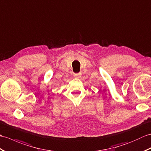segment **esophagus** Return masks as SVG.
<instances>
[{
    "label": "esophagus",
    "instance_id": "obj_1",
    "mask_svg": "<svg viewBox=\"0 0 151 151\" xmlns=\"http://www.w3.org/2000/svg\"><path fill=\"white\" fill-rule=\"evenodd\" d=\"M80 75H81V73H76V74H75L74 76L76 77V78H79Z\"/></svg>",
    "mask_w": 151,
    "mask_h": 151
}]
</instances>
